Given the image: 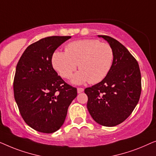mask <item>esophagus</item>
Instances as JSON below:
<instances>
[{
	"label": "esophagus",
	"mask_w": 156,
	"mask_h": 156,
	"mask_svg": "<svg viewBox=\"0 0 156 156\" xmlns=\"http://www.w3.org/2000/svg\"><path fill=\"white\" fill-rule=\"evenodd\" d=\"M83 91H84V89L82 88V87H78V88H77L78 93H81Z\"/></svg>",
	"instance_id": "esophagus-1"
}]
</instances>
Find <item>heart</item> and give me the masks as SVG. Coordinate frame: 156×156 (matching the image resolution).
<instances>
[{
    "mask_svg": "<svg viewBox=\"0 0 156 156\" xmlns=\"http://www.w3.org/2000/svg\"><path fill=\"white\" fill-rule=\"evenodd\" d=\"M65 51H54L51 63L64 78H71L78 64L80 71L72 79L73 84L80 85L87 81L98 83L111 70L114 52L109 44L101 43L98 39H83L69 43Z\"/></svg>",
    "mask_w": 156,
    "mask_h": 156,
    "instance_id": "b5f03b06",
    "label": "heart"
}]
</instances>
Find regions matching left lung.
<instances>
[{
    "mask_svg": "<svg viewBox=\"0 0 156 156\" xmlns=\"http://www.w3.org/2000/svg\"><path fill=\"white\" fill-rule=\"evenodd\" d=\"M98 36L112 48L113 63L101 82L85 88L88 98L87 108L99 124L115 126L128 118L139 102L141 72L136 60L119 41L106 35Z\"/></svg>",
    "mask_w": 156,
    "mask_h": 156,
    "instance_id": "obj_1",
    "label": "left lung"
}]
</instances>
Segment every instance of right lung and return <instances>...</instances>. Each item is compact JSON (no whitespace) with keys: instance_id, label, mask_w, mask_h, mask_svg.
Returning <instances> with one entry per match:
<instances>
[{"instance_id":"obj_1","label":"right lung","mask_w":156,"mask_h":156,"mask_svg":"<svg viewBox=\"0 0 156 156\" xmlns=\"http://www.w3.org/2000/svg\"><path fill=\"white\" fill-rule=\"evenodd\" d=\"M70 36L45 37L27 47L17 63L14 97L26 124L41 133L58 130L77 89L66 83L53 69L51 57Z\"/></svg>"}]
</instances>
